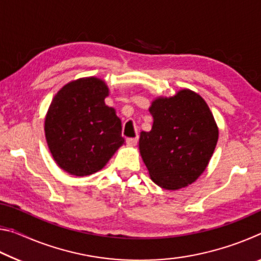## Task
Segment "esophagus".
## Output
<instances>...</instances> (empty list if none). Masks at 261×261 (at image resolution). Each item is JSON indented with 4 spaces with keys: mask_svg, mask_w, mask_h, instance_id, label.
Wrapping results in <instances>:
<instances>
[{
    "mask_svg": "<svg viewBox=\"0 0 261 261\" xmlns=\"http://www.w3.org/2000/svg\"><path fill=\"white\" fill-rule=\"evenodd\" d=\"M137 143H138V137H136V138H126V144L129 146H135Z\"/></svg>",
    "mask_w": 261,
    "mask_h": 261,
    "instance_id": "obj_1",
    "label": "esophagus"
}]
</instances>
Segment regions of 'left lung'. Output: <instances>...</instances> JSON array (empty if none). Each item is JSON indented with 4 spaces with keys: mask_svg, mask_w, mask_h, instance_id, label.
I'll return each mask as SVG.
<instances>
[{
    "mask_svg": "<svg viewBox=\"0 0 261 261\" xmlns=\"http://www.w3.org/2000/svg\"><path fill=\"white\" fill-rule=\"evenodd\" d=\"M153 126L141 131L139 149L151 178L166 190L188 187L204 173L219 131L208 106L190 90L156 99L149 108Z\"/></svg>",
    "mask_w": 261,
    "mask_h": 261,
    "instance_id": "8db88e82",
    "label": "left lung"
}]
</instances>
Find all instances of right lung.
Wrapping results in <instances>:
<instances>
[{
    "mask_svg": "<svg viewBox=\"0 0 261 261\" xmlns=\"http://www.w3.org/2000/svg\"><path fill=\"white\" fill-rule=\"evenodd\" d=\"M108 87L90 77L69 83L53 99L45 121L48 147L62 169L94 174L124 143L122 122L105 105Z\"/></svg>",
    "mask_w": 261,
    "mask_h": 261,
    "instance_id": "1",
    "label": "right lung"
}]
</instances>
